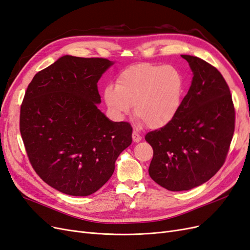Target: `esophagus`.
Here are the masks:
<instances>
[{
	"label": "esophagus",
	"mask_w": 250,
	"mask_h": 250,
	"mask_svg": "<svg viewBox=\"0 0 250 250\" xmlns=\"http://www.w3.org/2000/svg\"><path fill=\"white\" fill-rule=\"evenodd\" d=\"M132 140H133L134 143H139V142L142 141V136H141V134L139 132L134 130L132 132Z\"/></svg>",
	"instance_id": "1"
}]
</instances>
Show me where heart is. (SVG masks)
I'll return each instance as SVG.
<instances>
[{
    "label": "heart",
    "instance_id": "1",
    "mask_svg": "<svg viewBox=\"0 0 250 250\" xmlns=\"http://www.w3.org/2000/svg\"><path fill=\"white\" fill-rule=\"evenodd\" d=\"M184 93L185 80L176 67L142 63L120 72L116 87L105 88L104 100L118 117L130 113L134 105L141 124L159 129L174 121Z\"/></svg>",
    "mask_w": 250,
    "mask_h": 250
}]
</instances>
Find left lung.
Segmentation results:
<instances>
[{
	"mask_svg": "<svg viewBox=\"0 0 250 250\" xmlns=\"http://www.w3.org/2000/svg\"><path fill=\"white\" fill-rule=\"evenodd\" d=\"M192 83L174 121L145 139L153 148L150 177L170 191L189 190L210 180L226 161L235 131V107L221 73L204 60L181 56Z\"/></svg>",
	"mask_w": 250,
	"mask_h": 250,
	"instance_id": "1",
	"label": "left lung"
}]
</instances>
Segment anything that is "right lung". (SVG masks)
I'll return each instance as SVG.
<instances>
[{"label":"right lung","instance_id":"right-lung-1","mask_svg":"<svg viewBox=\"0 0 250 250\" xmlns=\"http://www.w3.org/2000/svg\"><path fill=\"white\" fill-rule=\"evenodd\" d=\"M104 58L64 56L36 73L21 106L20 130L36 174L65 194L85 196L104 185L132 143L128 122L97 108Z\"/></svg>","mask_w":250,"mask_h":250}]
</instances>
